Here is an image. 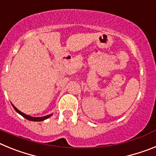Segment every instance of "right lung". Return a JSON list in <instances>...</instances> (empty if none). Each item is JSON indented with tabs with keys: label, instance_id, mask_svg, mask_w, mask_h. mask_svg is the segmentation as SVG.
<instances>
[{
	"label": "right lung",
	"instance_id": "right-lung-1",
	"mask_svg": "<svg viewBox=\"0 0 156 156\" xmlns=\"http://www.w3.org/2000/svg\"><path fill=\"white\" fill-rule=\"evenodd\" d=\"M12 106H13V108H15V110L18 113H19L21 115H23L24 118H26V119H28V120H30V121H43V120H44V119H47L48 118H49V117L51 116L52 115V114H50V115H45V116H42V117H32V116H30V115H26V114L23 113L22 112H20L19 109H17V108H16V107H15L13 105H12Z\"/></svg>",
	"mask_w": 156,
	"mask_h": 156
}]
</instances>
